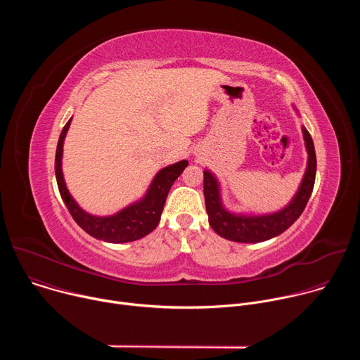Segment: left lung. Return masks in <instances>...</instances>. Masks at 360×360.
Masks as SVG:
<instances>
[{"mask_svg": "<svg viewBox=\"0 0 360 360\" xmlns=\"http://www.w3.org/2000/svg\"><path fill=\"white\" fill-rule=\"evenodd\" d=\"M295 108V107H293ZM297 112V110L295 108ZM307 164L300 185L285 208L264 215L231 212L222 202L221 184L210 169L203 171V195L210 225L222 238L242 243H258L285 232L303 212L316 176V153L311 134L302 127Z\"/></svg>", "mask_w": 360, "mask_h": 360, "instance_id": "8db88e82", "label": "left lung"}]
</instances>
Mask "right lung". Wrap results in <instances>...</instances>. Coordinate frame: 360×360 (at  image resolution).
Returning a JSON list of instances; mask_svg holds the SVG:
<instances>
[{
  "mask_svg": "<svg viewBox=\"0 0 360 360\" xmlns=\"http://www.w3.org/2000/svg\"><path fill=\"white\" fill-rule=\"evenodd\" d=\"M72 118L68 120L61 131L56 152V178L61 198L74 221L95 239L110 243H125L141 239L150 233L161 221V214L168 192L178 176L188 167V161L182 160L176 164L162 168L149 184L145 195L122 208L114 215L96 217L84 211L70 193L63 174L64 141L70 129Z\"/></svg>",
  "mask_w": 360,
  "mask_h": 360,
  "instance_id": "1",
  "label": "right lung"
}]
</instances>
